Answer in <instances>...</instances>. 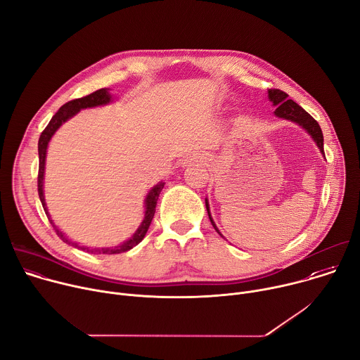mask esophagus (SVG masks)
<instances>
[{
    "instance_id": "1",
    "label": "esophagus",
    "mask_w": 360,
    "mask_h": 360,
    "mask_svg": "<svg viewBox=\"0 0 360 360\" xmlns=\"http://www.w3.org/2000/svg\"><path fill=\"white\" fill-rule=\"evenodd\" d=\"M206 162H207V157L205 154H191L183 160L181 166L188 167L193 165H206Z\"/></svg>"
}]
</instances>
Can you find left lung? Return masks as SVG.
Segmentation results:
<instances>
[{
    "mask_svg": "<svg viewBox=\"0 0 360 360\" xmlns=\"http://www.w3.org/2000/svg\"><path fill=\"white\" fill-rule=\"evenodd\" d=\"M267 94H269V100L276 107L274 115L278 118L289 120V122H293V123L299 124L302 129H304L307 131V134L311 137V140L316 143L319 150H321V153L325 155L323 133L321 130V126L317 124L316 120L309 112H306L297 103H295L293 100H289V96L285 91L271 89L267 91ZM206 209H207V214H209V219H210L214 230L223 237V234L219 231V229L210 214V206H209L207 198H206Z\"/></svg>",
    "mask_w": 360,
    "mask_h": 360,
    "instance_id": "obj_1",
    "label": "left lung"
}]
</instances>
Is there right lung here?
Returning <instances> with one entry per match:
<instances>
[{"label":"right lung","instance_id":"1","mask_svg":"<svg viewBox=\"0 0 360 360\" xmlns=\"http://www.w3.org/2000/svg\"><path fill=\"white\" fill-rule=\"evenodd\" d=\"M112 101V96L110 94V89H100L83 98H77V100H71L68 103H65L63 107H60V110L53 115V118L50 120L49 126L44 129V131L39 136L38 140V157H39V167H38V195H39V200H41V205L44 207V212L50 220V223L53 224L54 230L57 231V234L60 236L61 240L64 243H68L74 248L82 249L87 253H93V255H118V253H123L127 252L130 249H133L134 246H137L147 233L150 223L153 220V216L155 213V205L158 200V195L160 191L163 190L165 183L160 181L157 183L154 187H151V190L147 193L146 198H144V219L141 221V224L139 226V229L134 231V234L127 238L126 242H123L122 245L118 246H112V248H87V246H79L78 243L72 242L71 238H68L51 220V216L49 213L47 205H46V197H44V173H46V157H47V148H49V143L51 140V137L56 134V131L65 123L71 117H74L79 110H84V108H91V107H98V105H105L110 104Z\"/></svg>","mask_w":360,"mask_h":360}]
</instances>
